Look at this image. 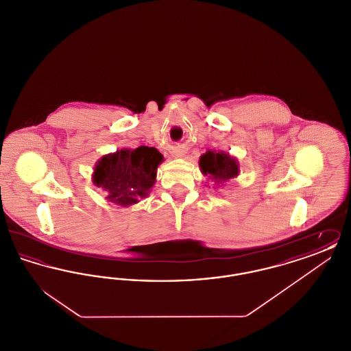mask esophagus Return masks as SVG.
<instances>
[{"instance_id": "obj_1", "label": "esophagus", "mask_w": 351, "mask_h": 351, "mask_svg": "<svg viewBox=\"0 0 351 351\" xmlns=\"http://www.w3.org/2000/svg\"><path fill=\"white\" fill-rule=\"evenodd\" d=\"M175 158H182L184 155V152L182 150H175L173 151V154H172Z\"/></svg>"}]
</instances>
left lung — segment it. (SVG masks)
Returning <instances> with one entry per match:
<instances>
[{
    "mask_svg": "<svg viewBox=\"0 0 351 351\" xmlns=\"http://www.w3.org/2000/svg\"><path fill=\"white\" fill-rule=\"evenodd\" d=\"M200 168L204 175H208L217 183L233 179L239 171L234 158L226 152L216 151H206V154L201 156Z\"/></svg>",
    "mask_w": 351,
    "mask_h": 351,
    "instance_id": "left-lung-1",
    "label": "left lung"
}]
</instances>
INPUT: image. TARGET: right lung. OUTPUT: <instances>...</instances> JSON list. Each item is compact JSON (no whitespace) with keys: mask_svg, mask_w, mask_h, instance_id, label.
<instances>
[{"mask_svg":"<svg viewBox=\"0 0 351 351\" xmlns=\"http://www.w3.org/2000/svg\"><path fill=\"white\" fill-rule=\"evenodd\" d=\"M162 160V154L154 147L123 149L101 159L95 168L93 182L106 191L108 200L123 206L132 205L147 196Z\"/></svg>","mask_w":351,"mask_h":351,"instance_id":"add662e5","label":"right lung"}]
</instances>
